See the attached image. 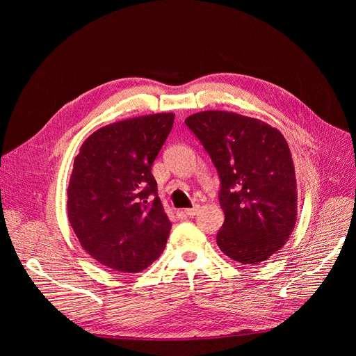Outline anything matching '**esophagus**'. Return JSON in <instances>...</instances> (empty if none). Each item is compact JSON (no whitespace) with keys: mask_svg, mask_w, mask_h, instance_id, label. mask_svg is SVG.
Returning a JSON list of instances; mask_svg holds the SVG:
<instances>
[{"mask_svg":"<svg viewBox=\"0 0 356 356\" xmlns=\"http://www.w3.org/2000/svg\"><path fill=\"white\" fill-rule=\"evenodd\" d=\"M197 212H199V208H197V207H195V208H189V209H180V211H179V213H181V215H188V216H195Z\"/></svg>","mask_w":356,"mask_h":356,"instance_id":"34e87169","label":"esophagus"}]
</instances>
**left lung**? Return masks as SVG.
<instances>
[{
	"instance_id": "1",
	"label": "left lung",
	"mask_w": 356,
	"mask_h": 356,
	"mask_svg": "<svg viewBox=\"0 0 356 356\" xmlns=\"http://www.w3.org/2000/svg\"><path fill=\"white\" fill-rule=\"evenodd\" d=\"M215 164L225 220L220 251L241 264H259L290 238L297 219V184L290 148L277 128L228 111L184 120Z\"/></svg>"
}]
</instances>
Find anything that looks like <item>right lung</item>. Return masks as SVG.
Returning <instances> with one entry per match:
<instances>
[{
  "label": "right lung",
  "mask_w": 356,
  "mask_h": 356,
  "mask_svg": "<svg viewBox=\"0 0 356 356\" xmlns=\"http://www.w3.org/2000/svg\"><path fill=\"white\" fill-rule=\"evenodd\" d=\"M175 114L143 115L90 134L73 161L67 216L82 248L120 273H140L163 252L172 229L152 165Z\"/></svg>",
  "instance_id": "obj_1"
}]
</instances>
